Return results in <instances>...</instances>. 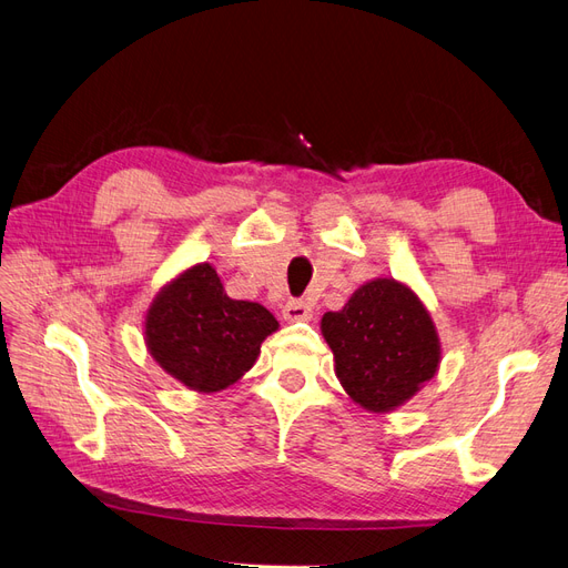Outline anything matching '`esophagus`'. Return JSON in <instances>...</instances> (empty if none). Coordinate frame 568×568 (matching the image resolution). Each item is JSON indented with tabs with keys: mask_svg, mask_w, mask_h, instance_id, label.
<instances>
[{
	"mask_svg": "<svg viewBox=\"0 0 568 568\" xmlns=\"http://www.w3.org/2000/svg\"><path fill=\"white\" fill-rule=\"evenodd\" d=\"M313 317V305L307 301L294 298L284 305V320L288 322H301V320H311Z\"/></svg>",
	"mask_w": 568,
	"mask_h": 568,
	"instance_id": "34e87169",
	"label": "esophagus"
}]
</instances>
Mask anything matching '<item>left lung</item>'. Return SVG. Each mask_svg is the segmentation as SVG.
<instances>
[{"label": "left lung", "mask_w": 568, "mask_h": 568, "mask_svg": "<svg viewBox=\"0 0 568 568\" xmlns=\"http://www.w3.org/2000/svg\"><path fill=\"white\" fill-rule=\"evenodd\" d=\"M334 367L351 398L388 412L432 379L440 363L436 326L422 301L393 280L359 286L338 313L322 317Z\"/></svg>", "instance_id": "1"}]
</instances>
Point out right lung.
Masks as SVG:
<instances>
[{
  "instance_id": "1",
  "label": "right lung",
  "mask_w": 568,
  "mask_h": 568,
  "mask_svg": "<svg viewBox=\"0 0 568 568\" xmlns=\"http://www.w3.org/2000/svg\"><path fill=\"white\" fill-rule=\"evenodd\" d=\"M277 326L267 307L232 301L213 265L201 263L182 272L151 303L144 334L153 359L170 376L213 393L242 379Z\"/></svg>"
}]
</instances>
